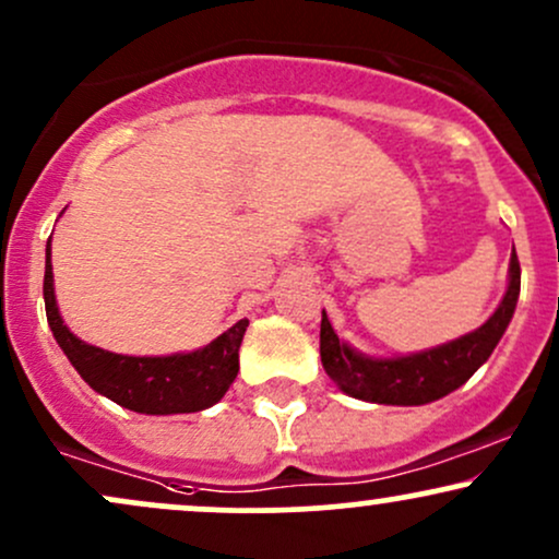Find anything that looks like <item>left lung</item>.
<instances>
[{
  "label": "left lung",
  "mask_w": 559,
  "mask_h": 559,
  "mask_svg": "<svg viewBox=\"0 0 559 559\" xmlns=\"http://www.w3.org/2000/svg\"><path fill=\"white\" fill-rule=\"evenodd\" d=\"M518 294H521V262L513 247L506 297L479 331L461 335L459 341H450L445 346L399 356V359H369V356L356 354L354 348L341 344L331 320L322 312V367L335 385L359 401L385 403V406H421V403L437 401L461 388L489 359L513 318Z\"/></svg>",
  "instance_id": "left-lung-1"
}]
</instances>
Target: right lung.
I'll list each match as a JSON object with an SVG mask.
<instances>
[{"instance_id": "1", "label": "right lung", "mask_w": 559, "mask_h": 559, "mask_svg": "<svg viewBox=\"0 0 559 559\" xmlns=\"http://www.w3.org/2000/svg\"><path fill=\"white\" fill-rule=\"evenodd\" d=\"M46 320L80 378L96 393L138 414H192L224 399L239 372V346L250 320H239L224 335L192 354L122 356L87 346L67 331L53 299L51 245L44 273Z\"/></svg>"}]
</instances>
